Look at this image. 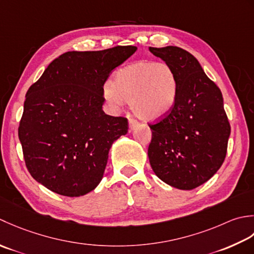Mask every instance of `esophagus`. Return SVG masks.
Masks as SVG:
<instances>
[{
	"instance_id": "obj_1",
	"label": "esophagus",
	"mask_w": 254,
	"mask_h": 254,
	"mask_svg": "<svg viewBox=\"0 0 254 254\" xmlns=\"http://www.w3.org/2000/svg\"><path fill=\"white\" fill-rule=\"evenodd\" d=\"M138 125H139V123L136 120H133V118H129V129H130V130L136 129Z\"/></svg>"
}]
</instances>
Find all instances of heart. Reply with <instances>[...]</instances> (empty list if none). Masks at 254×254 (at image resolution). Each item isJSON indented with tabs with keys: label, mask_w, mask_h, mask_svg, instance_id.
I'll return each mask as SVG.
<instances>
[{
	"label": "heart",
	"mask_w": 254,
	"mask_h": 254,
	"mask_svg": "<svg viewBox=\"0 0 254 254\" xmlns=\"http://www.w3.org/2000/svg\"><path fill=\"white\" fill-rule=\"evenodd\" d=\"M178 90V76L172 66L164 62L142 60L118 70L112 85L104 86V95L115 105L129 102L134 116L152 122L171 112Z\"/></svg>",
	"instance_id": "1"
}]
</instances>
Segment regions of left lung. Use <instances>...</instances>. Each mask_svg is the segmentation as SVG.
Wrapping results in <instances>:
<instances>
[{
  "label": "left lung",
  "instance_id": "left-lung-1",
  "mask_svg": "<svg viewBox=\"0 0 254 254\" xmlns=\"http://www.w3.org/2000/svg\"><path fill=\"white\" fill-rule=\"evenodd\" d=\"M149 50L172 66L179 83L169 115L149 125L150 165L164 183L193 190L213 177L226 158L230 125L224 98L189 51L174 46Z\"/></svg>",
  "mask_w": 254,
  "mask_h": 254
}]
</instances>
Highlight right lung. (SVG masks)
Masks as SVG:
<instances>
[{"label": "right lung", "instance_id": "obj_1", "mask_svg": "<svg viewBox=\"0 0 254 254\" xmlns=\"http://www.w3.org/2000/svg\"><path fill=\"white\" fill-rule=\"evenodd\" d=\"M134 46L68 51L47 66L26 93L18 127L26 167L53 192L77 197L100 184L113 142L128 131L124 117L103 111L111 72Z\"/></svg>", "mask_w": 254, "mask_h": 254}]
</instances>
